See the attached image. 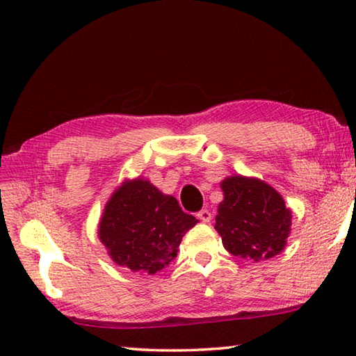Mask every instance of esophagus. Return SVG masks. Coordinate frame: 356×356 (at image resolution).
Masks as SVG:
<instances>
[{
  "instance_id": "34e87169",
  "label": "esophagus",
  "mask_w": 356,
  "mask_h": 356,
  "mask_svg": "<svg viewBox=\"0 0 356 356\" xmlns=\"http://www.w3.org/2000/svg\"><path fill=\"white\" fill-rule=\"evenodd\" d=\"M197 218L202 222H210V220H212V213H210L207 209H202L201 212H197Z\"/></svg>"
}]
</instances>
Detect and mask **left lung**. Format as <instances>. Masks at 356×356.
<instances>
[{
	"instance_id": "1",
	"label": "left lung",
	"mask_w": 356,
	"mask_h": 356,
	"mask_svg": "<svg viewBox=\"0 0 356 356\" xmlns=\"http://www.w3.org/2000/svg\"><path fill=\"white\" fill-rule=\"evenodd\" d=\"M222 201L215 229L232 256L267 261L286 248L291 236L292 210L284 197L264 180L229 176L220 184Z\"/></svg>"
}]
</instances>
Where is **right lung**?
<instances>
[{
    "instance_id": "add662e5",
    "label": "right lung",
    "mask_w": 356,
    "mask_h": 356,
    "mask_svg": "<svg viewBox=\"0 0 356 356\" xmlns=\"http://www.w3.org/2000/svg\"><path fill=\"white\" fill-rule=\"evenodd\" d=\"M197 220L147 179H127L108 202L97 226L99 240L114 264L138 275H155L177 256L182 237Z\"/></svg>"
}]
</instances>
